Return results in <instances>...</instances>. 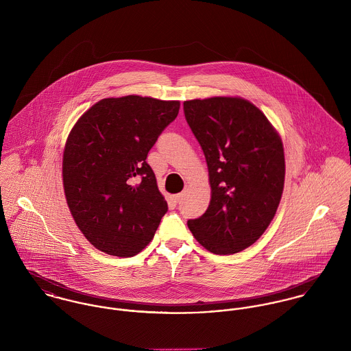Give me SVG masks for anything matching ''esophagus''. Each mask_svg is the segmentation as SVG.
Here are the masks:
<instances>
[{
  "label": "esophagus",
  "mask_w": 351,
  "mask_h": 351,
  "mask_svg": "<svg viewBox=\"0 0 351 351\" xmlns=\"http://www.w3.org/2000/svg\"><path fill=\"white\" fill-rule=\"evenodd\" d=\"M182 197H184V193H178V195H174V196H173V200H174V202H180Z\"/></svg>",
  "instance_id": "1"
}]
</instances>
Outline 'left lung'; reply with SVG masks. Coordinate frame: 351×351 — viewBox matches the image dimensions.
<instances>
[{"instance_id": "8db88e82", "label": "left lung", "mask_w": 351, "mask_h": 351, "mask_svg": "<svg viewBox=\"0 0 351 351\" xmlns=\"http://www.w3.org/2000/svg\"><path fill=\"white\" fill-rule=\"evenodd\" d=\"M185 119L208 165L210 202L188 220L206 250L227 255L255 243L273 220L284 191L282 141L266 116L241 97L184 102Z\"/></svg>"}]
</instances>
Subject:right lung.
I'll use <instances>...</instances> for the list:
<instances>
[{
  "mask_svg": "<svg viewBox=\"0 0 351 351\" xmlns=\"http://www.w3.org/2000/svg\"><path fill=\"white\" fill-rule=\"evenodd\" d=\"M180 101L125 96L104 99L73 127L63 152V188L75 224L99 250L134 256L167 212L146 162Z\"/></svg>",
  "mask_w": 351,
  "mask_h": 351,
  "instance_id": "1",
  "label": "right lung"
}]
</instances>
